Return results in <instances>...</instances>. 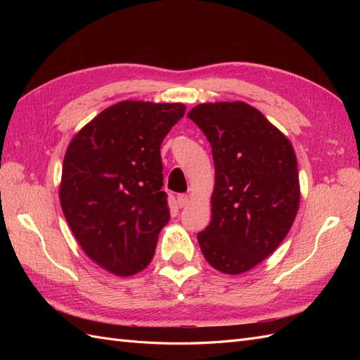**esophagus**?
<instances>
[{"instance_id":"1","label":"esophagus","mask_w":360,"mask_h":360,"mask_svg":"<svg viewBox=\"0 0 360 360\" xmlns=\"http://www.w3.org/2000/svg\"><path fill=\"white\" fill-rule=\"evenodd\" d=\"M177 202H179V205L181 207H186V205H189V202H191V197L189 195H186V193H180L179 197H177Z\"/></svg>"}]
</instances>
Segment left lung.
<instances>
[{
  "instance_id": "obj_1",
  "label": "left lung",
  "mask_w": 360,
  "mask_h": 360,
  "mask_svg": "<svg viewBox=\"0 0 360 360\" xmlns=\"http://www.w3.org/2000/svg\"><path fill=\"white\" fill-rule=\"evenodd\" d=\"M188 117L209 139L214 160L212 221L198 233L207 263L240 275L282 243L300 202L290 139L242 101L200 103Z\"/></svg>"
}]
</instances>
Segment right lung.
Wrapping results in <instances>:
<instances>
[{"mask_svg":"<svg viewBox=\"0 0 360 360\" xmlns=\"http://www.w3.org/2000/svg\"><path fill=\"white\" fill-rule=\"evenodd\" d=\"M183 103L123 101L76 134L63 162L60 202L85 255L110 274L132 276L153 259L169 221L160 144Z\"/></svg>","mask_w":360,"mask_h":360,"instance_id":"obj_1","label":"right lung"}]
</instances>
